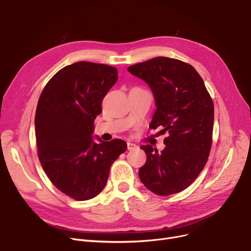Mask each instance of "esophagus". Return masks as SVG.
I'll return each mask as SVG.
<instances>
[{"label":"esophagus","mask_w":251,"mask_h":251,"mask_svg":"<svg viewBox=\"0 0 251 251\" xmlns=\"http://www.w3.org/2000/svg\"><path fill=\"white\" fill-rule=\"evenodd\" d=\"M127 149L128 151H132V150H136L137 149V146L132 142H127Z\"/></svg>","instance_id":"34e87169"}]
</instances>
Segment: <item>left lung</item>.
I'll list each match as a JSON object with an SVG mask.
<instances>
[{
    "mask_svg": "<svg viewBox=\"0 0 251 251\" xmlns=\"http://www.w3.org/2000/svg\"><path fill=\"white\" fill-rule=\"evenodd\" d=\"M151 88L156 110L151 129L169 136L161 152L141 146L147 162L139 179L151 192L167 196L186 189L203 170L213 143L214 102L201 75L177 59L156 57L128 67Z\"/></svg>",
    "mask_w": 251,
    "mask_h": 251,
    "instance_id": "obj_1",
    "label": "left lung"
}]
</instances>
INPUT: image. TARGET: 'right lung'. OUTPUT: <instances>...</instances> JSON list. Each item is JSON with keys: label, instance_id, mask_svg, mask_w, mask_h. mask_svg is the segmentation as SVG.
I'll return each mask as SVG.
<instances>
[{"label": "right lung", "instance_id": "obj_1", "mask_svg": "<svg viewBox=\"0 0 251 251\" xmlns=\"http://www.w3.org/2000/svg\"><path fill=\"white\" fill-rule=\"evenodd\" d=\"M118 80L112 66L76 62L52 76L35 112L37 155L50 182L76 201L94 199L105 186L110 168L127 144L92 139L101 101Z\"/></svg>", "mask_w": 251, "mask_h": 251}]
</instances>
